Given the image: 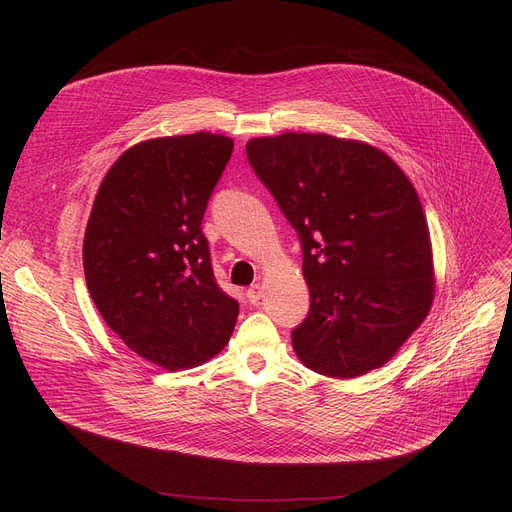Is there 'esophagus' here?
Wrapping results in <instances>:
<instances>
[{
    "label": "esophagus",
    "instance_id": "obj_1",
    "mask_svg": "<svg viewBox=\"0 0 512 512\" xmlns=\"http://www.w3.org/2000/svg\"><path fill=\"white\" fill-rule=\"evenodd\" d=\"M263 297V288L259 284H253L249 290H247V299L255 305L259 299Z\"/></svg>",
    "mask_w": 512,
    "mask_h": 512
}]
</instances>
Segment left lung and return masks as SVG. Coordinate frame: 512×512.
I'll return each instance as SVG.
<instances>
[{"label": "left lung", "mask_w": 512, "mask_h": 512, "mask_svg": "<svg viewBox=\"0 0 512 512\" xmlns=\"http://www.w3.org/2000/svg\"><path fill=\"white\" fill-rule=\"evenodd\" d=\"M249 164L303 247L311 307L292 330L303 365L357 378L390 361L434 301V259L417 191L361 141L284 132L247 143Z\"/></svg>", "instance_id": "8db88e82"}]
</instances>
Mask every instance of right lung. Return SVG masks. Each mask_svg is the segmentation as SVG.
Listing matches in <instances>:
<instances>
[{"mask_svg": "<svg viewBox=\"0 0 512 512\" xmlns=\"http://www.w3.org/2000/svg\"><path fill=\"white\" fill-rule=\"evenodd\" d=\"M234 141L195 132L126 149L97 191L83 242L91 299L139 357L178 371L228 344L238 303L213 276L201 222Z\"/></svg>", "mask_w": 512, "mask_h": 512, "instance_id": "1", "label": "right lung"}]
</instances>
